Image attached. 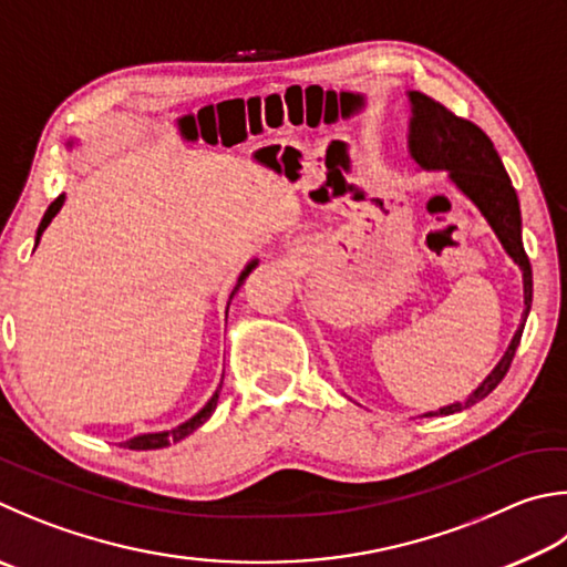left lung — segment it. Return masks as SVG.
<instances>
[{
    "label": "left lung",
    "mask_w": 567,
    "mask_h": 567,
    "mask_svg": "<svg viewBox=\"0 0 567 567\" xmlns=\"http://www.w3.org/2000/svg\"><path fill=\"white\" fill-rule=\"evenodd\" d=\"M411 104V118H409V156L416 161L421 171H446L449 181L456 185L461 195L476 205L478 213L486 218L491 230L496 233L503 250L513 262L520 267L523 275V322L518 324L516 334H513L506 354L501 362L493 367V372L483 379V382L471 391L463 401L441 406L436 411H426L424 416H449L456 411L473 406L476 401L486 399L493 389L501 384L506 377L508 367L516 357V349L520 344L523 327L530 312L533 302V272L528 255L523 250V235H520V203L516 188L508 178L506 168L498 151L493 148L491 138L483 133L476 123L466 118H458L451 113L444 104H439L421 91H406Z\"/></svg>",
    "instance_id": "obj_1"
}]
</instances>
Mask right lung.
Wrapping results in <instances>:
<instances>
[{"mask_svg":"<svg viewBox=\"0 0 567 567\" xmlns=\"http://www.w3.org/2000/svg\"><path fill=\"white\" fill-rule=\"evenodd\" d=\"M66 146L71 148L74 146V141H69ZM64 200H66V193H61L59 198L49 205L47 208V213H44V218H41V223H39V228H37V245H39V240H41V233H44L47 228H49V223L56 218V213L61 210V205H64ZM257 257L255 260H250L248 265H245V270L240 272V277H238V282H235V287H233V292H230V300L235 295H238V290L243 287V282H245V277H248L255 267H257ZM230 300H228V307H230ZM225 319H228V310H225ZM220 389H223V382H220V386L215 389V394L208 399V404H205L198 414L195 416H190L188 421H183L181 426H176V429H171V431H153V434H138V436H133V439H128V441H123V446H128V449H133V451H151V449H163V446H171V444H176V441H181V439H185V436H190L195 429L198 426H203L205 421H208L210 416H213V411H215V406H218V396H220Z\"/></svg>","mask_w":567,"mask_h":567,"instance_id":"1","label":"right lung"}]
</instances>
